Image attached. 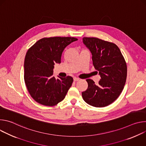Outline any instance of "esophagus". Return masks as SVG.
<instances>
[{"label": "esophagus", "instance_id": "34e87169", "mask_svg": "<svg viewBox=\"0 0 146 146\" xmlns=\"http://www.w3.org/2000/svg\"><path fill=\"white\" fill-rule=\"evenodd\" d=\"M73 80H74V81H77L79 80V78H77V77H74Z\"/></svg>", "mask_w": 146, "mask_h": 146}]
</instances>
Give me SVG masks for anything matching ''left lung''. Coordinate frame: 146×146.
I'll list each match as a JSON object with an SVG mask.
<instances>
[{
    "label": "left lung",
    "mask_w": 146,
    "mask_h": 146,
    "mask_svg": "<svg viewBox=\"0 0 146 146\" xmlns=\"http://www.w3.org/2000/svg\"><path fill=\"white\" fill-rule=\"evenodd\" d=\"M82 42L92 54L93 65L100 76L98 84L87 79L88 88L82 92L88 105L105 107L115 101L122 91L127 76V67L117 46L96 37H83Z\"/></svg>",
    "instance_id": "8db88e82"
}]
</instances>
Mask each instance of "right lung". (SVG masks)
<instances>
[{
  "label": "right lung",
  "instance_id": "1",
  "mask_svg": "<svg viewBox=\"0 0 146 146\" xmlns=\"http://www.w3.org/2000/svg\"><path fill=\"white\" fill-rule=\"evenodd\" d=\"M77 38L70 37L43 38L27 51L24 61V80L33 99L47 106L62 101L72 86L70 76L56 79L53 76L55 64H60L65 48Z\"/></svg>",
  "mask_w": 146,
  "mask_h": 146
}]
</instances>
